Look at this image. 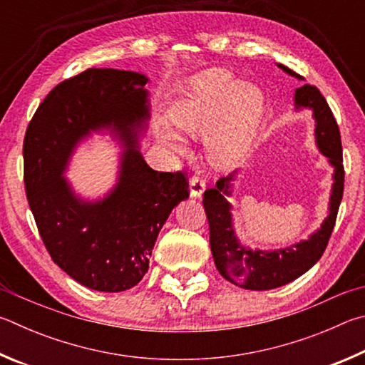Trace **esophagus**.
<instances>
[{
  "instance_id": "esophagus-1",
  "label": "esophagus",
  "mask_w": 365,
  "mask_h": 365,
  "mask_svg": "<svg viewBox=\"0 0 365 365\" xmlns=\"http://www.w3.org/2000/svg\"><path fill=\"white\" fill-rule=\"evenodd\" d=\"M205 181H203L202 178L199 176H192L190 178V182H189V189H190V197H194V199H200L205 192Z\"/></svg>"
}]
</instances>
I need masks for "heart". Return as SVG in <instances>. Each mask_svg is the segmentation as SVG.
<instances>
[{"label": "heart", "instance_id": "1", "mask_svg": "<svg viewBox=\"0 0 365 365\" xmlns=\"http://www.w3.org/2000/svg\"><path fill=\"white\" fill-rule=\"evenodd\" d=\"M264 117V96L248 81H234L225 68H210L186 81L170 107V120L190 138L205 136V155L216 170H231L244 160ZM155 138L175 155L187 143L170 126L155 128Z\"/></svg>", "mask_w": 365, "mask_h": 365}]
</instances>
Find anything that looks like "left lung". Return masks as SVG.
Listing matches in <instances>:
<instances>
[{"label":"left lung","mask_w":365,"mask_h":365,"mask_svg":"<svg viewBox=\"0 0 365 365\" xmlns=\"http://www.w3.org/2000/svg\"><path fill=\"white\" fill-rule=\"evenodd\" d=\"M277 67L293 78L304 81L302 75L295 73L282 63H277ZM293 104H295V112H311L314 120L317 149L334 168L329 212L321 227L311 232L308 239L295 242L292 245L274 248V250L252 248L244 244L235 232L232 205L229 202V197L234 195V181L237 179L240 170L221 178L216 182V187L205 190V195H203L210 222V247H212L216 269L229 282L245 290L277 289L309 271L321 259L329 244L338 207L341 203L344 186L343 152L340 130H338L334 113L321 91L312 85L297 88L293 94Z\"/></svg>","instance_id":"8db88e82"}]
</instances>
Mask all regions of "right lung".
<instances>
[{
    "mask_svg": "<svg viewBox=\"0 0 365 365\" xmlns=\"http://www.w3.org/2000/svg\"><path fill=\"white\" fill-rule=\"evenodd\" d=\"M147 81L130 70L88 68L46 96L25 133V190L46 250L70 277L98 292L139 284L160 229L189 197L182 173L152 170L140 153L150 120ZM93 133L125 147L114 186L94 200L65 176Z\"/></svg>",
    "mask_w": 365,
    "mask_h": 365,
    "instance_id": "obj_1",
    "label": "right lung"
}]
</instances>
